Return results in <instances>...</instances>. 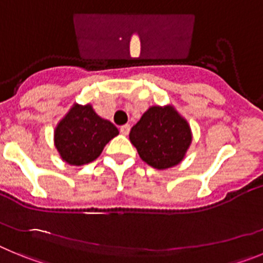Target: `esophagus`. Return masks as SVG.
I'll return each mask as SVG.
<instances>
[{"mask_svg":"<svg viewBox=\"0 0 263 263\" xmlns=\"http://www.w3.org/2000/svg\"><path fill=\"white\" fill-rule=\"evenodd\" d=\"M120 132H121V134H124V136H127V134H129V132H130V125H122V126L120 127Z\"/></svg>","mask_w":263,"mask_h":263,"instance_id":"34e87169","label":"esophagus"}]
</instances>
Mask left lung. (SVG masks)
Instances as JSON below:
<instances>
[{"label": "left lung", "instance_id": "obj_1", "mask_svg": "<svg viewBox=\"0 0 263 263\" xmlns=\"http://www.w3.org/2000/svg\"><path fill=\"white\" fill-rule=\"evenodd\" d=\"M130 142L143 162L166 170L182 162L192 141L187 121L174 106H152L132 127Z\"/></svg>", "mask_w": 263, "mask_h": 263}]
</instances>
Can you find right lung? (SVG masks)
I'll use <instances>...</instances> for the list:
<instances>
[{"instance_id": "right-lung-1", "label": "right lung", "mask_w": 263, "mask_h": 263, "mask_svg": "<svg viewBox=\"0 0 263 263\" xmlns=\"http://www.w3.org/2000/svg\"><path fill=\"white\" fill-rule=\"evenodd\" d=\"M118 129L90 105L75 104L55 129V146L64 162L83 166L96 159Z\"/></svg>"}]
</instances>
